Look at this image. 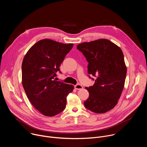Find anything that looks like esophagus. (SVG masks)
I'll return each mask as SVG.
<instances>
[{
  "label": "esophagus",
  "instance_id": "obj_1",
  "mask_svg": "<svg viewBox=\"0 0 147 147\" xmlns=\"http://www.w3.org/2000/svg\"><path fill=\"white\" fill-rule=\"evenodd\" d=\"M74 88L76 90H81L82 88V86L80 84H77L74 86Z\"/></svg>",
  "mask_w": 147,
  "mask_h": 147
}]
</instances>
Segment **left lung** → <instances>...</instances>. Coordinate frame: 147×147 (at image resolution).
<instances>
[{
  "mask_svg": "<svg viewBox=\"0 0 147 147\" xmlns=\"http://www.w3.org/2000/svg\"><path fill=\"white\" fill-rule=\"evenodd\" d=\"M77 49L88 62L89 78L95 80L92 86L86 88L89 98L84 102L85 107L96 113L111 110L120 97L127 74L121 49L106 39L81 43Z\"/></svg>",
  "mask_w": 147,
  "mask_h": 147,
  "instance_id": "8db88e82",
  "label": "left lung"
}]
</instances>
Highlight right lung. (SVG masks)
<instances>
[{"instance_id":"1","label":"right lung","mask_w":147,"mask_h":147,"mask_svg":"<svg viewBox=\"0 0 147 147\" xmlns=\"http://www.w3.org/2000/svg\"><path fill=\"white\" fill-rule=\"evenodd\" d=\"M73 47L45 39L34 44L22 63V84L31 104L46 116H54L63 111L66 97L73 85L57 81L55 77L60 66Z\"/></svg>"}]
</instances>
